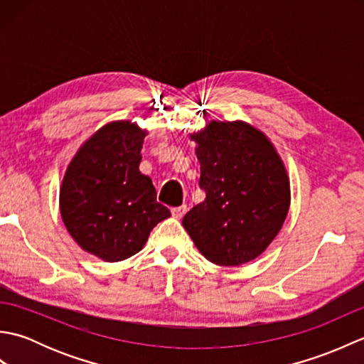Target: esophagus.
<instances>
[{
  "instance_id": "1",
  "label": "esophagus",
  "mask_w": 364,
  "mask_h": 364,
  "mask_svg": "<svg viewBox=\"0 0 364 364\" xmlns=\"http://www.w3.org/2000/svg\"><path fill=\"white\" fill-rule=\"evenodd\" d=\"M188 211V206L186 205H181V206H176V208H172V215L175 219H181L184 214H186Z\"/></svg>"
}]
</instances>
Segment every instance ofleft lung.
<instances>
[{"mask_svg":"<svg viewBox=\"0 0 364 364\" xmlns=\"http://www.w3.org/2000/svg\"><path fill=\"white\" fill-rule=\"evenodd\" d=\"M196 139L206 198L184 215L206 259L239 266L267 249L289 210V180L269 139L244 122H211Z\"/></svg>","mask_w":364,"mask_h":364,"instance_id":"obj_1","label":"left lung"}]
</instances>
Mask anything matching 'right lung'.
Returning <instances> with one entry per match:
<instances>
[{
	"label": "right lung",
	"instance_id": "obj_1",
	"mask_svg": "<svg viewBox=\"0 0 364 364\" xmlns=\"http://www.w3.org/2000/svg\"><path fill=\"white\" fill-rule=\"evenodd\" d=\"M145 134L134 123L98 129L68 166L60 186V215L82 250L107 262L142 250L150 231L170 211L139 172Z\"/></svg>",
	"mask_w": 364,
	"mask_h": 364
}]
</instances>
